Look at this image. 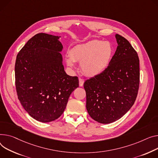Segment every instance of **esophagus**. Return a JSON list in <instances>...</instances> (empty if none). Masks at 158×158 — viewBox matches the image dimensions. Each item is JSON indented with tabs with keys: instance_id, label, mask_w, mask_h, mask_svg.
Masks as SVG:
<instances>
[{
	"instance_id": "34e87169",
	"label": "esophagus",
	"mask_w": 158,
	"mask_h": 158,
	"mask_svg": "<svg viewBox=\"0 0 158 158\" xmlns=\"http://www.w3.org/2000/svg\"><path fill=\"white\" fill-rule=\"evenodd\" d=\"M79 86H82L84 82H85V80L82 79V78H79Z\"/></svg>"
}]
</instances>
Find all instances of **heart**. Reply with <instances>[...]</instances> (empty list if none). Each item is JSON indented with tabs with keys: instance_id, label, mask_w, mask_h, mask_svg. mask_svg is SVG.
Wrapping results in <instances>:
<instances>
[{
	"instance_id": "obj_1",
	"label": "heart",
	"mask_w": 158,
	"mask_h": 158,
	"mask_svg": "<svg viewBox=\"0 0 158 158\" xmlns=\"http://www.w3.org/2000/svg\"><path fill=\"white\" fill-rule=\"evenodd\" d=\"M114 55V48L109 41L93 40L73 47L66 57L69 67L80 61V68L88 77L97 76L109 67Z\"/></svg>"
}]
</instances>
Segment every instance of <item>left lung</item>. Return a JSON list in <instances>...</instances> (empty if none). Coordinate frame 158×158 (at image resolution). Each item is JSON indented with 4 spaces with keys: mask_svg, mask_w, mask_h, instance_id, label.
Wrapping results in <instances>:
<instances>
[{
    "mask_svg": "<svg viewBox=\"0 0 158 158\" xmlns=\"http://www.w3.org/2000/svg\"><path fill=\"white\" fill-rule=\"evenodd\" d=\"M118 46L107 69L86 80V109L92 119L109 124L118 120L133 106L140 83L139 58L129 41L115 35Z\"/></svg>",
    "mask_w": 158,
    "mask_h": 158,
    "instance_id": "8db88e82",
    "label": "left lung"
}]
</instances>
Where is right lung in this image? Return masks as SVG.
I'll use <instances>...</instances> for the list:
<instances>
[{
  "label": "right lung",
  "mask_w": 158,
  "mask_h": 158,
  "mask_svg": "<svg viewBox=\"0 0 158 158\" xmlns=\"http://www.w3.org/2000/svg\"><path fill=\"white\" fill-rule=\"evenodd\" d=\"M60 37L35 35L19 51L15 63L18 98L31 118L43 123L60 117L70 94L79 87L78 77L64 70Z\"/></svg>",
  "instance_id": "add662e5"
}]
</instances>
